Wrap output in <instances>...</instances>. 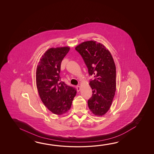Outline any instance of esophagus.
<instances>
[{"label": "esophagus", "instance_id": "34e87169", "mask_svg": "<svg viewBox=\"0 0 154 154\" xmlns=\"http://www.w3.org/2000/svg\"><path fill=\"white\" fill-rule=\"evenodd\" d=\"M76 88H77V90L78 91H79L81 90V87L79 86H77Z\"/></svg>", "mask_w": 154, "mask_h": 154}]
</instances>
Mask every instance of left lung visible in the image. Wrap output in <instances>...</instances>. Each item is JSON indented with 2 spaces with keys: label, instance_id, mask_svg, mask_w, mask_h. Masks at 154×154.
Segmentation results:
<instances>
[{
  "label": "left lung",
  "instance_id": "left-lung-1",
  "mask_svg": "<svg viewBox=\"0 0 154 154\" xmlns=\"http://www.w3.org/2000/svg\"><path fill=\"white\" fill-rule=\"evenodd\" d=\"M88 69L92 90L88 100L90 110L96 116H101L110 108L116 91V66L110 52L100 43L86 41L76 47Z\"/></svg>",
  "mask_w": 154,
  "mask_h": 154
}]
</instances>
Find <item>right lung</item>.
Wrapping results in <instances>:
<instances>
[{"instance_id":"right-lung-1","label":"right lung","mask_w":154,"mask_h":154,"mask_svg":"<svg viewBox=\"0 0 154 154\" xmlns=\"http://www.w3.org/2000/svg\"><path fill=\"white\" fill-rule=\"evenodd\" d=\"M70 50L68 46L50 48L42 56L36 70V84L44 104L60 115L70 110L77 91L61 81L60 65Z\"/></svg>"}]
</instances>
